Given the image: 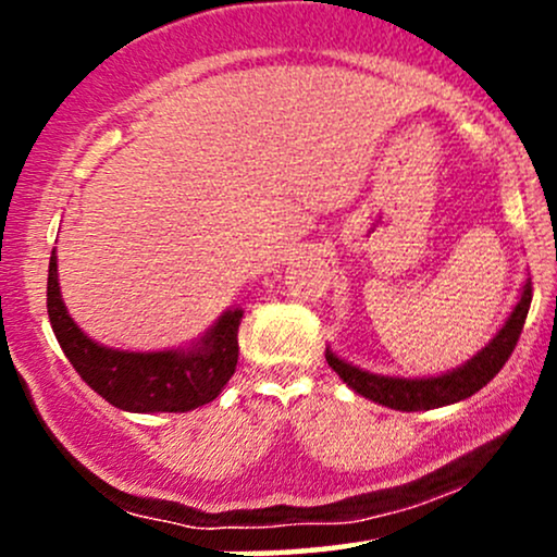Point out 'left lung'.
<instances>
[{"mask_svg": "<svg viewBox=\"0 0 557 557\" xmlns=\"http://www.w3.org/2000/svg\"><path fill=\"white\" fill-rule=\"evenodd\" d=\"M529 304H532V280L523 283L513 311L505 319L503 327L495 332V337L482 350H476V356H471L469 361L461 363V367L437 376L374 374L341 359L330 348L324 350V356H327L332 372L341 376L345 385L354 389V393L363 395V398L380 403V406L395 408V411H430V408H443L450 406V403L471 398V395L487 385L492 376L500 372L503 363L510 359L516 343H519L523 322H527L529 314Z\"/></svg>", "mask_w": 557, "mask_h": 557, "instance_id": "8db88e82", "label": "left lung"}]
</instances>
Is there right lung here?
Wrapping results in <instances>:
<instances>
[{"instance_id": "add662e5", "label": "right lung", "mask_w": 557, "mask_h": 557, "mask_svg": "<svg viewBox=\"0 0 557 557\" xmlns=\"http://www.w3.org/2000/svg\"><path fill=\"white\" fill-rule=\"evenodd\" d=\"M47 311L67 361L107 403L131 413H185L207 406L225 389L238 363L243 309L222 311L201 337L164 350H120L96 343L70 317L49 259Z\"/></svg>"}]
</instances>
